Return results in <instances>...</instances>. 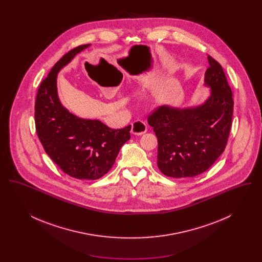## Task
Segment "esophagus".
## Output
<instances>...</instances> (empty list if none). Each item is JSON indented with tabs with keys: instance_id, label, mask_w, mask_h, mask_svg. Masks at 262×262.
Returning <instances> with one entry per match:
<instances>
[{
	"instance_id": "obj_1",
	"label": "esophagus",
	"mask_w": 262,
	"mask_h": 262,
	"mask_svg": "<svg viewBox=\"0 0 262 262\" xmlns=\"http://www.w3.org/2000/svg\"><path fill=\"white\" fill-rule=\"evenodd\" d=\"M146 130H147V125L141 120H137L132 124V134L136 136H141L145 134Z\"/></svg>"
}]
</instances>
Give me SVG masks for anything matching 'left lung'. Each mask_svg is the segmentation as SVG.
<instances>
[{
	"mask_svg": "<svg viewBox=\"0 0 262 262\" xmlns=\"http://www.w3.org/2000/svg\"><path fill=\"white\" fill-rule=\"evenodd\" d=\"M205 84L210 97L194 108L160 106L148 116L158 140L157 165L171 178H192L208 170L224 152L234 100L221 64L208 55Z\"/></svg>",
	"mask_w": 262,
	"mask_h": 262,
	"instance_id": "left-lung-1",
	"label": "left lung"
}]
</instances>
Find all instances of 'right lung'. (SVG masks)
I'll use <instances>...</instances> for the list:
<instances>
[{
  "label": "right lung",
  "instance_id": "1",
  "mask_svg": "<svg viewBox=\"0 0 262 262\" xmlns=\"http://www.w3.org/2000/svg\"><path fill=\"white\" fill-rule=\"evenodd\" d=\"M89 44L69 51L54 64L38 88L35 127L39 140L63 173L78 180H97L112 168L121 147L130 138L132 125L113 129L98 120L80 119L62 107L57 75Z\"/></svg>",
  "mask_w": 262,
  "mask_h": 262
}]
</instances>
